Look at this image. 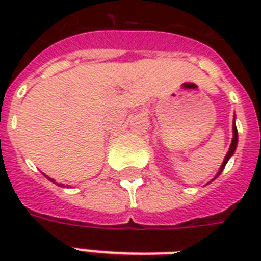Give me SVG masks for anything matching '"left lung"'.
<instances>
[{"mask_svg":"<svg viewBox=\"0 0 261 261\" xmlns=\"http://www.w3.org/2000/svg\"><path fill=\"white\" fill-rule=\"evenodd\" d=\"M237 141H239V135H237V127H236V124L233 123V139H231L230 147H229V151H227L226 157H225V160H223L222 165H221V168H219V171H218V173H217V176H215V178L218 177L219 174H221V172L223 171V168H225V165L227 164L229 159H230L231 155H233V153H234L236 147H237Z\"/></svg>","mask_w":261,"mask_h":261,"instance_id":"1","label":"left lung"}]
</instances>
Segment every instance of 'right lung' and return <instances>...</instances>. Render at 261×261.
I'll use <instances>...</instances> for the list:
<instances>
[{
	"mask_svg": "<svg viewBox=\"0 0 261 261\" xmlns=\"http://www.w3.org/2000/svg\"><path fill=\"white\" fill-rule=\"evenodd\" d=\"M47 178H48V180H50V181H54V180H53V178H50V177H47ZM58 186H59V184H58Z\"/></svg>",
	"mask_w": 261,
	"mask_h": 261,
	"instance_id": "add662e5",
	"label": "right lung"
}]
</instances>
